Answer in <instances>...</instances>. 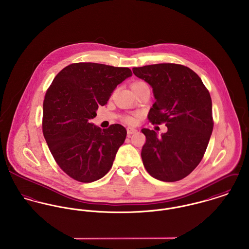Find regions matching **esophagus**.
I'll return each instance as SVG.
<instances>
[{
  "mask_svg": "<svg viewBox=\"0 0 249 249\" xmlns=\"http://www.w3.org/2000/svg\"><path fill=\"white\" fill-rule=\"evenodd\" d=\"M126 131H127V135L129 136V135H131V134H133V133H136V132H137V129L132 128V127H127V128H126Z\"/></svg>",
  "mask_w": 249,
  "mask_h": 249,
  "instance_id": "esophagus-1",
  "label": "esophagus"
}]
</instances>
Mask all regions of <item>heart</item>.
Segmentation results:
<instances>
[{
    "mask_svg": "<svg viewBox=\"0 0 249 249\" xmlns=\"http://www.w3.org/2000/svg\"><path fill=\"white\" fill-rule=\"evenodd\" d=\"M144 82L142 81H135L131 84V89H134L135 87L139 86L140 84H142ZM138 121V115H125L123 117V122L128 124H135Z\"/></svg>",
    "mask_w": 249,
    "mask_h": 249,
    "instance_id": "b5f03b06",
    "label": "heart"
}]
</instances>
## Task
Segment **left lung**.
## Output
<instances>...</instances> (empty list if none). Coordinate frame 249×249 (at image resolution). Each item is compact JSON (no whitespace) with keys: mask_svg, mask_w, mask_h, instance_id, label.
<instances>
[{"mask_svg":"<svg viewBox=\"0 0 249 249\" xmlns=\"http://www.w3.org/2000/svg\"><path fill=\"white\" fill-rule=\"evenodd\" d=\"M153 90L155 103L147 119L152 124H166L160 137L142 128V164L152 177L175 182L189 176L200 163L213 127L212 100L201 78L190 68L161 63L132 69Z\"/></svg>","mask_w":249,"mask_h":249,"instance_id":"1","label":"left lung"}]
</instances>
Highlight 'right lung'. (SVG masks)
Wrapping results in <instances>:
<instances>
[{
	"mask_svg": "<svg viewBox=\"0 0 249 249\" xmlns=\"http://www.w3.org/2000/svg\"><path fill=\"white\" fill-rule=\"evenodd\" d=\"M125 67L92 62L72 63L59 71L43 102L42 130L59 168L70 178L90 183L111 169L125 128L90 124L100 106L107 105L118 84L130 76Z\"/></svg>",
	"mask_w": 249,
	"mask_h": 249,
	"instance_id": "add662e5",
	"label": "right lung"
}]
</instances>
